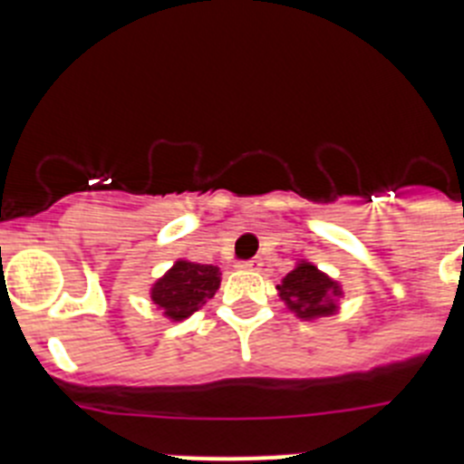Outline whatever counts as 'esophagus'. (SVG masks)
Returning <instances> with one entry per match:
<instances>
[{"label":"esophagus","mask_w":464,"mask_h":464,"mask_svg":"<svg viewBox=\"0 0 464 464\" xmlns=\"http://www.w3.org/2000/svg\"><path fill=\"white\" fill-rule=\"evenodd\" d=\"M239 267L241 269H251V272H260V269H262V260H260V257H253V260L241 262Z\"/></svg>","instance_id":"obj_1"}]
</instances>
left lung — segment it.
Here are the masks:
<instances>
[{
    "mask_svg": "<svg viewBox=\"0 0 464 464\" xmlns=\"http://www.w3.org/2000/svg\"><path fill=\"white\" fill-rule=\"evenodd\" d=\"M276 288L288 309L295 311L299 318H306V321L334 314L337 311L334 299L342 295L339 283L325 276L311 262H299Z\"/></svg>",
    "mask_w": 464,
    "mask_h": 464,
    "instance_id": "obj_1",
    "label": "left lung"
}]
</instances>
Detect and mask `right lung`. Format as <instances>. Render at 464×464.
<instances>
[{
	"instance_id": "add662e5",
	"label": "right lung",
	"mask_w": 464,
	"mask_h": 464,
	"mask_svg": "<svg viewBox=\"0 0 464 464\" xmlns=\"http://www.w3.org/2000/svg\"><path fill=\"white\" fill-rule=\"evenodd\" d=\"M220 285V272L213 265L179 260L165 276L150 288L155 304L165 311L171 321H183L195 314L207 299L216 295Z\"/></svg>"
}]
</instances>
